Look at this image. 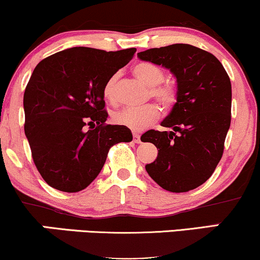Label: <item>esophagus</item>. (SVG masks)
Returning a JSON list of instances; mask_svg holds the SVG:
<instances>
[{
	"label": "esophagus",
	"mask_w": 260,
	"mask_h": 260,
	"mask_svg": "<svg viewBox=\"0 0 260 260\" xmlns=\"http://www.w3.org/2000/svg\"><path fill=\"white\" fill-rule=\"evenodd\" d=\"M133 142L137 143V144L140 143V136H139V134H137V133L133 134Z\"/></svg>",
	"instance_id": "esophagus-1"
}]
</instances>
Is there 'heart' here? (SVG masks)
<instances>
[{
	"mask_svg": "<svg viewBox=\"0 0 260 260\" xmlns=\"http://www.w3.org/2000/svg\"><path fill=\"white\" fill-rule=\"evenodd\" d=\"M134 76L150 87V94L165 108H171L177 102V89L172 84L162 83L165 81V71L156 64L142 61L132 69ZM117 75L112 76L104 84V96L109 102H116ZM160 117V109L155 104H146L138 108H124L114 115V122L132 131H143L144 128Z\"/></svg>",
	"mask_w": 260,
	"mask_h": 260,
	"instance_id": "b5f03b06",
	"label": "heart"
}]
</instances>
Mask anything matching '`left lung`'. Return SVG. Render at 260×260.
<instances>
[{"instance_id":"obj_1","label":"left lung","mask_w":260,"mask_h":260,"mask_svg":"<svg viewBox=\"0 0 260 260\" xmlns=\"http://www.w3.org/2000/svg\"><path fill=\"white\" fill-rule=\"evenodd\" d=\"M138 58L168 69L177 79V102L161 126L142 142L157 148L145 166L165 190L186 192L202 185L219 164L231 122V82L221 62L201 48L176 43L138 53Z\"/></svg>"}]
</instances>
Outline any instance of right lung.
<instances>
[{
    "label": "right lung",
    "instance_id": "add662e5",
    "mask_svg": "<svg viewBox=\"0 0 260 260\" xmlns=\"http://www.w3.org/2000/svg\"><path fill=\"white\" fill-rule=\"evenodd\" d=\"M136 52L73 47L37 64L24 93V131L37 171L49 186L65 192L86 189L102 171L109 149L132 142L129 128L105 123L103 89Z\"/></svg>",
    "mask_w": 260,
    "mask_h": 260
}]
</instances>
